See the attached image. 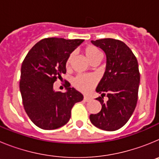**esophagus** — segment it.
Instances as JSON below:
<instances>
[{
    "instance_id": "34e87169",
    "label": "esophagus",
    "mask_w": 159,
    "mask_h": 159,
    "mask_svg": "<svg viewBox=\"0 0 159 159\" xmlns=\"http://www.w3.org/2000/svg\"><path fill=\"white\" fill-rule=\"evenodd\" d=\"M84 101H86V102H88V101H90V100H91V99H92V98H91V97H89V96H84Z\"/></svg>"
}]
</instances>
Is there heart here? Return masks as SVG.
I'll return each mask as SVG.
<instances>
[{
  "label": "heart",
  "instance_id": "1",
  "mask_svg": "<svg viewBox=\"0 0 159 159\" xmlns=\"http://www.w3.org/2000/svg\"><path fill=\"white\" fill-rule=\"evenodd\" d=\"M84 54L87 57V58L89 60L90 62H92V60H95V59L102 57L100 51L93 45L87 46L84 48ZM71 59H72V54L70 55L66 60V67L67 68L70 67ZM95 83H96V80L93 75H78L73 80V85L75 86V88H77L81 92H88L92 90Z\"/></svg>",
  "mask_w": 159,
  "mask_h": 159
}]
</instances>
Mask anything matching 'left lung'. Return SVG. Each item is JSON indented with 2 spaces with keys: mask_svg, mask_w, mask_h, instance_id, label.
I'll use <instances>...</instances> for the list:
<instances>
[{
  "mask_svg": "<svg viewBox=\"0 0 159 159\" xmlns=\"http://www.w3.org/2000/svg\"><path fill=\"white\" fill-rule=\"evenodd\" d=\"M106 54V70L96 88L102 104L99 113L92 114L90 120L101 130L113 131L127 123L135 109L140 83L136 57L123 41L111 38L92 40ZM108 99L103 100L105 93Z\"/></svg>",
  "mask_w": 159,
  "mask_h": 159,
  "instance_id": "8db88e82",
  "label": "left lung"
}]
</instances>
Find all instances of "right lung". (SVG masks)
I'll use <instances>...</instances> for the list:
<instances>
[{
    "label": "right lung",
    "instance_id": "1",
    "mask_svg": "<svg viewBox=\"0 0 159 159\" xmlns=\"http://www.w3.org/2000/svg\"><path fill=\"white\" fill-rule=\"evenodd\" d=\"M84 40L46 38L36 43L25 57L20 70V91L25 110L36 126L43 130L63 127L71 118L75 102L84 95L70 88L56 92L53 84L66 73V60Z\"/></svg>",
    "mask_w": 159,
    "mask_h": 159
}]
</instances>
